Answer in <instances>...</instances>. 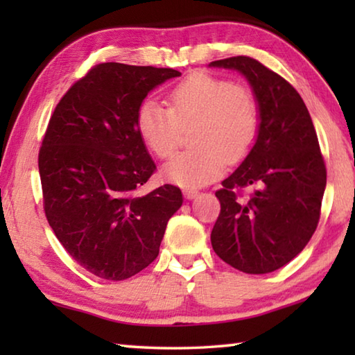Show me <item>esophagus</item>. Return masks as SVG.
I'll list each match as a JSON object with an SVG mask.
<instances>
[{"label": "esophagus", "mask_w": 355, "mask_h": 355, "mask_svg": "<svg viewBox=\"0 0 355 355\" xmlns=\"http://www.w3.org/2000/svg\"><path fill=\"white\" fill-rule=\"evenodd\" d=\"M183 194H184L186 199H194V197H197V194H199V191L192 189V188H184Z\"/></svg>", "instance_id": "34e87169"}]
</instances>
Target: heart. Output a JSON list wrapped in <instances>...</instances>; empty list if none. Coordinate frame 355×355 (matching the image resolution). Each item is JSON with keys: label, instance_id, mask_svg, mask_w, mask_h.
I'll return each instance as SVG.
<instances>
[{"label": "heart", "instance_id": "b5f03b06", "mask_svg": "<svg viewBox=\"0 0 355 355\" xmlns=\"http://www.w3.org/2000/svg\"><path fill=\"white\" fill-rule=\"evenodd\" d=\"M169 107L147 100L136 114V130L153 155L167 159L175 153L182 130L192 127L191 150L164 167L166 177L184 188L211 183L227 163L238 164L254 148L260 131L257 95L205 71L184 78L167 95Z\"/></svg>", "mask_w": 355, "mask_h": 355}]
</instances>
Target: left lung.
Segmentation results:
<instances>
[{"label": "left lung", "mask_w": 355, "mask_h": 355, "mask_svg": "<svg viewBox=\"0 0 355 355\" xmlns=\"http://www.w3.org/2000/svg\"><path fill=\"white\" fill-rule=\"evenodd\" d=\"M209 65L248 78L260 106V131L243 164L216 191L220 213L211 245L245 274H268L302 252L318 227L326 164L307 106L285 78L249 56ZM254 184L249 200L241 191Z\"/></svg>", "instance_id": "left-lung-1"}]
</instances>
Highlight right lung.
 <instances>
[{"label":"right lung","mask_w":355,"mask_h":355,"mask_svg":"<svg viewBox=\"0 0 355 355\" xmlns=\"http://www.w3.org/2000/svg\"><path fill=\"white\" fill-rule=\"evenodd\" d=\"M173 69L97 64L53 111L39 150L48 224L70 257L105 280H125L159 254L167 220L182 207L178 186L139 189L156 166L136 114Z\"/></svg>","instance_id":"add662e5"}]
</instances>
